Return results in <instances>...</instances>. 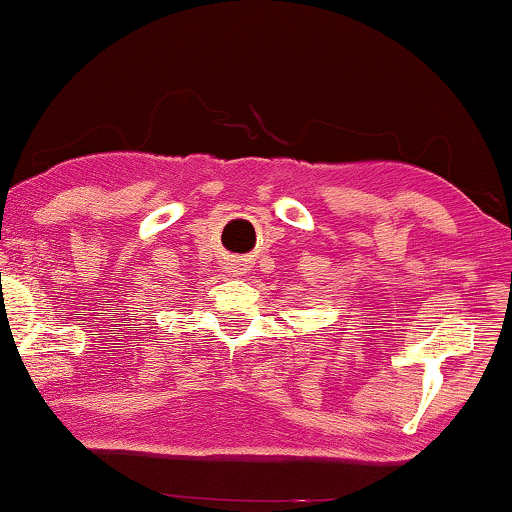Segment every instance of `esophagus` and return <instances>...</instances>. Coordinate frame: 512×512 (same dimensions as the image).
I'll list each match as a JSON object with an SVG mask.
<instances>
[{
  "label": "esophagus",
  "mask_w": 512,
  "mask_h": 512,
  "mask_svg": "<svg viewBox=\"0 0 512 512\" xmlns=\"http://www.w3.org/2000/svg\"><path fill=\"white\" fill-rule=\"evenodd\" d=\"M242 270L244 268H240V263H230V272H233V275H242Z\"/></svg>",
  "instance_id": "obj_1"
}]
</instances>
